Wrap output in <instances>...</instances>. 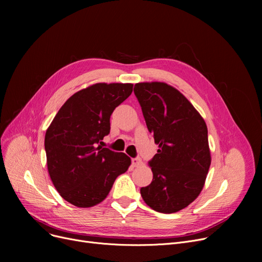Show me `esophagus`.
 <instances>
[{"label": "esophagus", "mask_w": 262, "mask_h": 262, "mask_svg": "<svg viewBox=\"0 0 262 262\" xmlns=\"http://www.w3.org/2000/svg\"><path fill=\"white\" fill-rule=\"evenodd\" d=\"M141 163H142V161H141V159L140 158H133L132 159V164L134 167H139V166H141Z\"/></svg>", "instance_id": "1"}]
</instances>
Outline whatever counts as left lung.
Segmentation results:
<instances>
[{"label":"left lung","mask_w":262,"mask_h":262,"mask_svg":"<svg viewBox=\"0 0 262 262\" xmlns=\"http://www.w3.org/2000/svg\"><path fill=\"white\" fill-rule=\"evenodd\" d=\"M134 92L147 129L159 144L148 161L153 181L140 189L141 196L158 212H177L199 196L208 174L207 126L193 105L164 82H139Z\"/></svg>","instance_id":"left-lung-1"}]
</instances>
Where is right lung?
<instances>
[{
	"instance_id": "obj_1",
	"label": "right lung",
	"mask_w": 262,
	"mask_h": 262,
	"mask_svg": "<svg viewBox=\"0 0 262 262\" xmlns=\"http://www.w3.org/2000/svg\"><path fill=\"white\" fill-rule=\"evenodd\" d=\"M133 92V84L92 85L74 93L49 126L45 148L54 187L63 200L88 208L108 195L130 158L98 145L110 132V116Z\"/></svg>"
}]
</instances>
